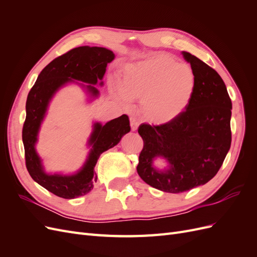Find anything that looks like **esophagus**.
<instances>
[{
  "instance_id": "1",
  "label": "esophagus",
  "mask_w": 257,
  "mask_h": 257,
  "mask_svg": "<svg viewBox=\"0 0 257 257\" xmlns=\"http://www.w3.org/2000/svg\"><path fill=\"white\" fill-rule=\"evenodd\" d=\"M130 122H131V128H132V131H136L138 128V126H139V122L137 121V119L134 118V116H131Z\"/></svg>"
}]
</instances>
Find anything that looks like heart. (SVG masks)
Masks as SVG:
<instances>
[{
	"label": "heart",
	"instance_id": "obj_1",
	"mask_svg": "<svg viewBox=\"0 0 257 257\" xmlns=\"http://www.w3.org/2000/svg\"><path fill=\"white\" fill-rule=\"evenodd\" d=\"M196 90L193 68L168 54H155L123 68L118 96L123 103L142 99L145 119L164 125L182 115Z\"/></svg>",
	"mask_w": 257,
	"mask_h": 257
}]
</instances>
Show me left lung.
Wrapping results in <instances>:
<instances>
[{
    "label": "left lung",
    "instance_id": "left-lung-1",
    "mask_svg": "<svg viewBox=\"0 0 257 257\" xmlns=\"http://www.w3.org/2000/svg\"><path fill=\"white\" fill-rule=\"evenodd\" d=\"M196 76V90L186 111L164 125L143 123L144 141L137 173L152 188L182 193L206 184L219 172L230 148L231 100L221 76L190 52L182 51ZM157 158L168 167L154 166Z\"/></svg>",
    "mask_w": 257,
    "mask_h": 257
}]
</instances>
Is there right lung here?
<instances>
[{
    "label": "right lung",
    "mask_w": 257,
    "mask_h": 257,
    "mask_svg": "<svg viewBox=\"0 0 257 257\" xmlns=\"http://www.w3.org/2000/svg\"><path fill=\"white\" fill-rule=\"evenodd\" d=\"M113 59L114 53L107 48L90 46L74 48L51 61L38 75L29 92L27 115L22 128L27 169L35 182L59 197L72 199L88 194L97 180L94 167L99 155L118 145L121 138L131 131V126L126 114L106 124L94 122L87 142L90 151L81 168L72 175L49 174L46 173L43 160L35 148L49 104L56 93L68 83L80 85L89 94L90 100L97 98L99 91L95 85L102 87L104 84L103 77L107 64Z\"/></svg>",
    "instance_id": "add662e5"
}]
</instances>
